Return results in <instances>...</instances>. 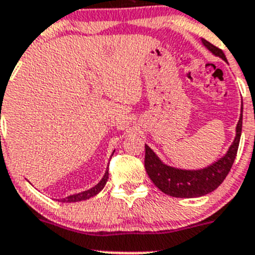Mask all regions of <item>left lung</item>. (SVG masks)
<instances>
[{
  "mask_svg": "<svg viewBox=\"0 0 255 255\" xmlns=\"http://www.w3.org/2000/svg\"><path fill=\"white\" fill-rule=\"evenodd\" d=\"M202 43L213 55L222 58L224 61H227L222 49L217 48L203 38H202ZM242 128L243 114L240 115L239 123L236 125L235 139H234L233 144L230 145L226 154L217 159L215 163L200 168V170H182V168L168 166V164L163 163L158 155L153 152L152 148L145 144L144 167L147 170L148 176L159 190L171 197L197 198L212 193L224 182L227 173L233 167L236 153H238L239 143H240V136H242Z\"/></svg>",
  "mask_w": 255,
  "mask_h": 255,
  "instance_id": "8db88e82",
  "label": "left lung"
}]
</instances>
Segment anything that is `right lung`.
<instances>
[{"label":"right lung","instance_id":"1","mask_svg":"<svg viewBox=\"0 0 255 255\" xmlns=\"http://www.w3.org/2000/svg\"><path fill=\"white\" fill-rule=\"evenodd\" d=\"M107 180H108V168H107V171L105 172V176L102 177V180H101V181L98 182L97 185H94L93 188L88 189V190H85V191H82V193H78V194L69 195V197L64 198V199H58V200H60V202H62V203H71V202H80V200L89 199V198H92V197H94V195L98 194V193H100V191L105 188Z\"/></svg>","mask_w":255,"mask_h":255}]
</instances>
